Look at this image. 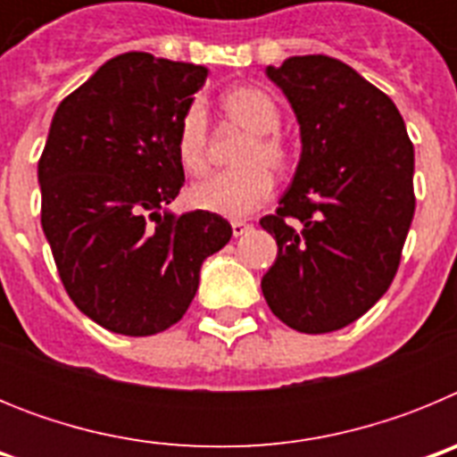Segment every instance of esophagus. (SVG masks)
I'll return each instance as SVG.
<instances>
[{"instance_id":"esophagus-1","label":"esophagus","mask_w":457,"mask_h":457,"mask_svg":"<svg viewBox=\"0 0 457 457\" xmlns=\"http://www.w3.org/2000/svg\"><path fill=\"white\" fill-rule=\"evenodd\" d=\"M231 228H233V236L240 237V236H245L247 231H252V224H247V221H233Z\"/></svg>"}]
</instances>
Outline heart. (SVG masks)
Instances as JSON below:
<instances>
[{
  "label": "heart",
  "mask_w": 457,
  "mask_h": 457,
  "mask_svg": "<svg viewBox=\"0 0 457 457\" xmlns=\"http://www.w3.org/2000/svg\"><path fill=\"white\" fill-rule=\"evenodd\" d=\"M220 104L226 119L249 132V137L237 148V169L194 185L189 189V204L212 215L237 220L268 201L274 179L267 167L281 171L290 155L277 132L281 128V109L268 91L240 84L228 88ZM176 157L189 176H204L208 171V120L199 104H192L180 119Z\"/></svg>",
  "instance_id": "obj_1"
}]
</instances>
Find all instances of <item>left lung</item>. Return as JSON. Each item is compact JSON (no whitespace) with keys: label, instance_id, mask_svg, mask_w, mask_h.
<instances>
[{"label":"left lung","instance_id":"8db88e82","mask_svg":"<svg viewBox=\"0 0 457 457\" xmlns=\"http://www.w3.org/2000/svg\"><path fill=\"white\" fill-rule=\"evenodd\" d=\"M265 72L297 116L302 155L261 220L278 247L261 288L297 332H337L394 281L417 204L414 146L394 100L348 63L306 54Z\"/></svg>","mask_w":457,"mask_h":457}]
</instances>
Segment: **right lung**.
<instances>
[{"instance_id":"1","label":"right lung","mask_w":457,"mask_h":457,"mask_svg":"<svg viewBox=\"0 0 457 457\" xmlns=\"http://www.w3.org/2000/svg\"><path fill=\"white\" fill-rule=\"evenodd\" d=\"M208 68L125 52L62 100L38 160L40 224L62 284L109 332L151 337L185 316L231 224L167 208L185 183L176 132Z\"/></svg>"}]
</instances>
